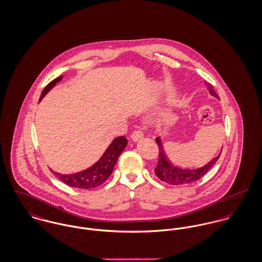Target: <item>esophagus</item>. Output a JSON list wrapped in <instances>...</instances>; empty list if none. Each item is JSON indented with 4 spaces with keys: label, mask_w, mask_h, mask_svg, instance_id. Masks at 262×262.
I'll list each match as a JSON object with an SVG mask.
<instances>
[{
    "label": "esophagus",
    "mask_w": 262,
    "mask_h": 262,
    "mask_svg": "<svg viewBox=\"0 0 262 262\" xmlns=\"http://www.w3.org/2000/svg\"><path fill=\"white\" fill-rule=\"evenodd\" d=\"M143 138V134L141 130H135L132 135H130V139L132 141L137 142Z\"/></svg>",
    "instance_id": "34e87169"
}]
</instances>
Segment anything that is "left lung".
<instances>
[{
  "label": "left lung",
  "mask_w": 262,
  "mask_h": 262,
  "mask_svg": "<svg viewBox=\"0 0 262 262\" xmlns=\"http://www.w3.org/2000/svg\"><path fill=\"white\" fill-rule=\"evenodd\" d=\"M207 84V83H206ZM207 90L209 91L210 95L217 98L216 93L214 92L211 84H207ZM157 143L159 145L160 154H159V162L155 169L156 176L161 180L168 184L171 185H181V184H187L193 181H199L202 177L211 168V166L217 161L221 157L222 150L217 157H215L213 160L207 162L202 167L199 168H181L178 166H174L171 164V162L167 160L165 156V150L163 149V145L161 143V139H156Z\"/></svg>",
  "instance_id": "obj_1"
}]
</instances>
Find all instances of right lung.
Instances as JSON below:
<instances>
[{"mask_svg":"<svg viewBox=\"0 0 262 262\" xmlns=\"http://www.w3.org/2000/svg\"><path fill=\"white\" fill-rule=\"evenodd\" d=\"M62 76L51 81L42 91L40 95V101L41 99L59 82L61 81ZM127 141L124 137H118L108 145L106 150L103 152L101 159L93 164L91 167L81 170L80 172L72 174H60L54 170L53 173L69 186L77 187L81 189H90L97 187L102 184L112 174L114 167L117 163L119 157L125 148Z\"/></svg>","mask_w":262,"mask_h":262,"instance_id":"1","label":"right lung"}]
</instances>
